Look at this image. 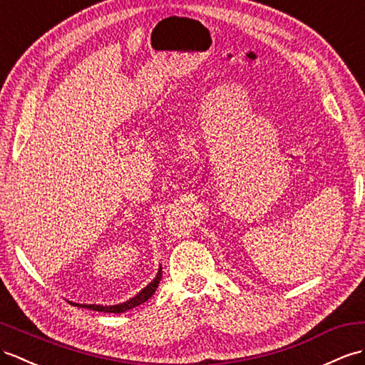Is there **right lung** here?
<instances>
[{
	"mask_svg": "<svg viewBox=\"0 0 365 365\" xmlns=\"http://www.w3.org/2000/svg\"><path fill=\"white\" fill-rule=\"evenodd\" d=\"M161 277H163V268L159 266V271L156 274V277L152 282H150L144 289H140L135 297L127 300V302H123V304H118V305H96V304L83 305V304H73V302H71V304L77 305V307H82V308H90V309H94V311H102V313H125V311L135 308V307H139L140 304H144V302H147L150 297H152L155 294L158 285H159V282H161Z\"/></svg>",
	"mask_w": 365,
	"mask_h": 365,
	"instance_id": "obj_1",
	"label": "right lung"
}]
</instances>
